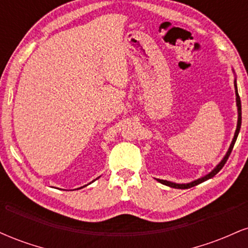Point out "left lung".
<instances>
[{"mask_svg": "<svg viewBox=\"0 0 248 248\" xmlns=\"http://www.w3.org/2000/svg\"><path fill=\"white\" fill-rule=\"evenodd\" d=\"M234 88H235V96H237V99H235V100H237V107H238V124H237V129H235L234 138H233L231 146H230L229 150H227V153H226V155L224 156V158H223V160H221L220 163H219L218 166L216 167L215 169H213L211 172L207 173L206 176H204V177H202V178L196 179V181H193V182H190V183H186V184H178V183H173V182L163 181V179H157V181L160 182V183L164 184V186H170V187H175V189H189V187H192V186H198V184H201L202 182L207 181V179L212 178L213 176L217 175V173H218L219 171H220L221 168H223V167H224V164L226 163V161H227V158H229V156L231 155V152H232V149H233V146H234L235 141H237V138H238L239 130H240V127H241V102H240V96H239V94H238L237 81H235V80H234Z\"/></svg>", "mask_w": 248, "mask_h": 248, "instance_id": "8db88e82", "label": "left lung"}]
</instances>
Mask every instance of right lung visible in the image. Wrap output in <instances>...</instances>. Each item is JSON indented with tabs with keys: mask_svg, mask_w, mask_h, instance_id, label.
Segmentation results:
<instances>
[{
	"mask_svg": "<svg viewBox=\"0 0 248 248\" xmlns=\"http://www.w3.org/2000/svg\"><path fill=\"white\" fill-rule=\"evenodd\" d=\"M82 187H84V186H82ZM79 189H81V187H79Z\"/></svg>",
	"mask_w": 248,
	"mask_h": 248,
	"instance_id": "1",
	"label": "right lung"
}]
</instances>
